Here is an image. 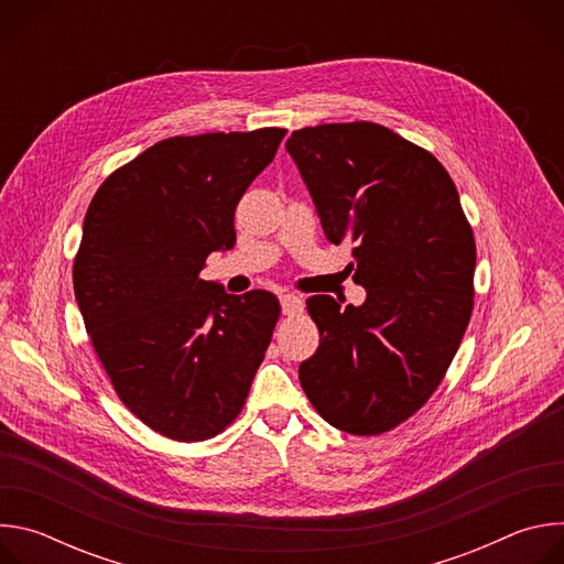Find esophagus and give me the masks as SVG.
Returning a JSON list of instances; mask_svg holds the SVG:
<instances>
[{"instance_id": "obj_1", "label": "esophagus", "mask_w": 564, "mask_h": 564, "mask_svg": "<svg viewBox=\"0 0 564 564\" xmlns=\"http://www.w3.org/2000/svg\"><path fill=\"white\" fill-rule=\"evenodd\" d=\"M281 307H283V314L296 316L303 312V301L294 294H281Z\"/></svg>"}]
</instances>
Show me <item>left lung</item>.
Returning <instances> with one entry per match:
<instances>
[{
	"label": "left lung",
	"mask_w": 564,
	"mask_h": 564,
	"mask_svg": "<svg viewBox=\"0 0 564 564\" xmlns=\"http://www.w3.org/2000/svg\"><path fill=\"white\" fill-rule=\"evenodd\" d=\"M288 153L330 243H352L364 305L307 299L316 352L299 366L314 411L350 435L413 417L442 383L473 312L475 238L440 160L375 122L292 131Z\"/></svg>",
	"instance_id": "obj_1"
}]
</instances>
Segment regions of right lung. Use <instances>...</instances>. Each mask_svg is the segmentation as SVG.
<instances>
[{"instance_id":"right-lung-1","label":"right lung","mask_w":564,"mask_h":564,"mask_svg":"<svg viewBox=\"0 0 564 564\" xmlns=\"http://www.w3.org/2000/svg\"><path fill=\"white\" fill-rule=\"evenodd\" d=\"M285 129L174 135L96 192L73 261L94 350L122 404L176 442L243 411L281 314L268 290L227 294L198 274L236 243L234 212Z\"/></svg>"}]
</instances>
